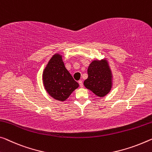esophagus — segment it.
<instances>
[{
    "mask_svg": "<svg viewBox=\"0 0 152 152\" xmlns=\"http://www.w3.org/2000/svg\"><path fill=\"white\" fill-rule=\"evenodd\" d=\"M79 86H80V87L82 88L83 87V81L82 80H79Z\"/></svg>",
    "mask_w": 152,
    "mask_h": 152,
    "instance_id": "1",
    "label": "esophagus"
}]
</instances>
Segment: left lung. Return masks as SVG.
Segmentation results:
<instances>
[{"mask_svg":"<svg viewBox=\"0 0 152 152\" xmlns=\"http://www.w3.org/2000/svg\"><path fill=\"white\" fill-rule=\"evenodd\" d=\"M88 77L83 82L88 90L99 97L105 96L113 87V73L107 58L94 60L88 69Z\"/></svg>","mask_w":152,"mask_h":152,"instance_id":"obj_1","label":"left lung"}]
</instances>
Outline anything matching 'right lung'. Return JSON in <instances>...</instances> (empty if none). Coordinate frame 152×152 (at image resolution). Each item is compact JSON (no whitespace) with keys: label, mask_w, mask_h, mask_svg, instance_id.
I'll use <instances>...</instances> for the list:
<instances>
[{"label":"right lung","mask_w":152,"mask_h":152,"mask_svg":"<svg viewBox=\"0 0 152 152\" xmlns=\"http://www.w3.org/2000/svg\"><path fill=\"white\" fill-rule=\"evenodd\" d=\"M44 88L48 94L59 101H65L79 83L73 79L64 66L62 56L56 53L47 63L42 74Z\"/></svg>","instance_id":"right-lung-1"}]
</instances>
